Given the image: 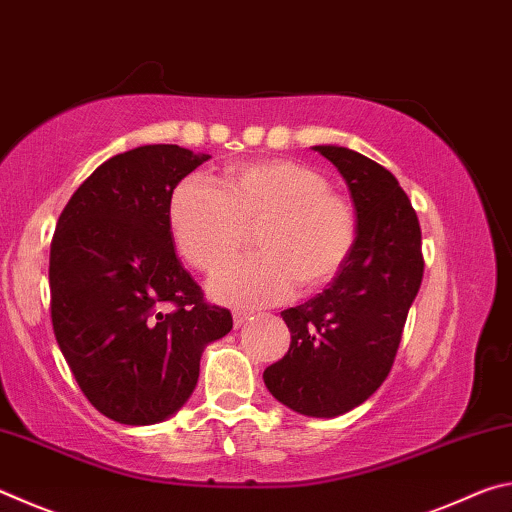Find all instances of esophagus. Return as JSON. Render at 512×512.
Returning <instances> with one entry per match:
<instances>
[{
	"mask_svg": "<svg viewBox=\"0 0 512 512\" xmlns=\"http://www.w3.org/2000/svg\"><path fill=\"white\" fill-rule=\"evenodd\" d=\"M232 320H235V327H241L246 323V320H250V314L248 311H235V314H232Z\"/></svg>",
	"mask_w": 512,
	"mask_h": 512,
	"instance_id": "34e87169",
	"label": "esophagus"
}]
</instances>
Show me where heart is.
I'll return each mask as SVG.
<instances>
[{
    "label": "heart",
    "mask_w": 512,
    "mask_h": 512,
    "mask_svg": "<svg viewBox=\"0 0 512 512\" xmlns=\"http://www.w3.org/2000/svg\"><path fill=\"white\" fill-rule=\"evenodd\" d=\"M178 250L198 271L216 273L257 230L262 253L241 259L212 284L232 305H273L296 287H323L348 262L359 221L348 198L329 189L323 173L293 160L235 164L221 183L189 176L169 205Z\"/></svg>",
    "instance_id": "heart-1"
}]
</instances>
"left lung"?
<instances>
[{"label":"left lung","instance_id":"1","mask_svg":"<svg viewBox=\"0 0 512 512\" xmlns=\"http://www.w3.org/2000/svg\"><path fill=\"white\" fill-rule=\"evenodd\" d=\"M350 189L359 237L334 282L282 311L289 352L264 370L275 400L311 418H336L384 384L418 296L422 232L391 171L345 146H314Z\"/></svg>","mask_w":512,"mask_h":512}]
</instances>
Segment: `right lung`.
I'll return each instance as SVG.
<instances>
[{
  "instance_id": "right-lung-1",
  "label": "right lung",
  "mask_w": 512,
  "mask_h": 512,
  "mask_svg": "<svg viewBox=\"0 0 512 512\" xmlns=\"http://www.w3.org/2000/svg\"><path fill=\"white\" fill-rule=\"evenodd\" d=\"M210 155L176 144L119 153L58 216L49 253L51 325L90 404L155 424L192 395L207 343L232 329L173 248L171 194Z\"/></svg>"
}]
</instances>
